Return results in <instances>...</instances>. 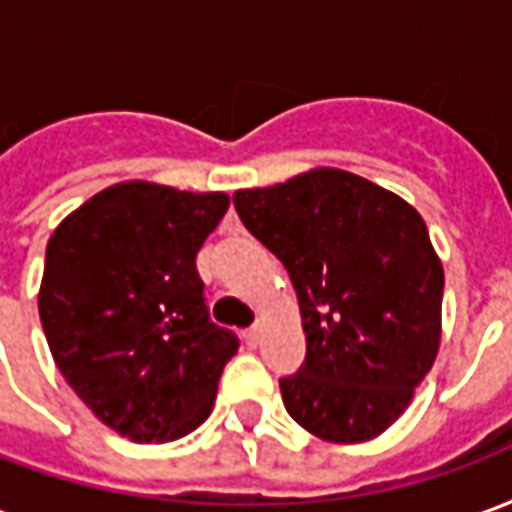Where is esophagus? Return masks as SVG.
Here are the masks:
<instances>
[{
    "mask_svg": "<svg viewBox=\"0 0 512 512\" xmlns=\"http://www.w3.org/2000/svg\"><path fill=\"white\" fill-rule=\"evenodd\" d=\"M244 340H246V345H252V348H255V345L260 343V326H252V329H246Z\"/></svg>",
    "mask_w": 512,
    "mask_h": 512,
    "instance_id": "obj_1",
    "label": "esophagus"
}]
</instances>
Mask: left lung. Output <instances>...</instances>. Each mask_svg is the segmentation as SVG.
Here are the masks:
<instances>
[{"label":"left lung","instance_id":"obj_1","mask_svg":"<svg viewBox=\"0 0 512 512\" xmlns=\"http://www.w3.org/2000/svg\"><path fill=\"white\" fill-rule=\"evenodd\" d=\"M233 205L299 296L307 359L279 378L288 414L323 441L376 439L439 354L444 268L422 216L332 167L235 191Z\"/></svg>","mask_w":512,"mask_h":512}]
</instances>
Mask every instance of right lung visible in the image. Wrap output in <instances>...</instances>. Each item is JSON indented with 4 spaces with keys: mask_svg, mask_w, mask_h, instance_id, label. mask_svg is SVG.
<instances>
[{
    "mask_svg": "<svg viewBox=\"0 0 512 512\" xmlns=\"http://www.w3.org/2000/svg\"><path fill=\"white\" fill-rule=\"evenodd\" d=\"M227 208L224 191L128 180L49 238L38 310L51 356L84 406L131 441L200 428L238 351L208 318L194 263Z\"/></svg>",
    "mask_w": 512,
    "mask_h": 512,
    "instance_id": "1",
    "label": "right lung"
}]
</instances>
